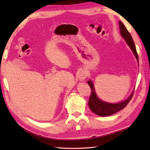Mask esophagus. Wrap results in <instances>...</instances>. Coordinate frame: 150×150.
Returning a JSON list of instances; mask_svg holds the SVG:
<instances>
[{
	"label": "esophagus",
	"mask_w": 150,
	"mask_h": 150,
	"mask_svg": "<svg viewBox=\"0 0 150 150\" xmlns=\"http://www.w3.org/2000/svg\"><path fill=\"white\" fill-rule=\"evenodd\" d=\"M87 77V72L86 71H81L80 73H79L78 77L79 80L81 81H84Z\"/></svg>",
	"instance_id": "34e87169"
}]
</instances>
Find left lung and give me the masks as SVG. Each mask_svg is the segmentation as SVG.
I'll return each mask as SVG.
<instances>
[{
  "mask_svg": "<svg viewBox=\"0 0 150 150\" xmlns=\"http://www.w3.org/2000/svg\"><path fill=\"white\" fill-rule=\"evenodd\" d=\"M119 28L121 36H122L123 39L125 40L126 42L129 46L130 49L132 50L139 63L138 54L137 53L135 45L133 40L131 34H130L129 33V31L127 30L126 28L121 21H119ZM87 82L89 86H90V87L91 88V93L88 102L89 107H90L91 111H93V113L100 117L110 116L111 115L118 112V111L122 110L123 108H125L127 106V104L129 103V102L132 99V98L133 97V93H134V90H133L132 94L130 95V96L127 98V99L120 102V103L116 104L106 103V102L101 100L100 98L97 97L96 93H95L94 85L92 81L89 80Z\"/></svg>",
  "mask_w": 150,
  "mask_h": 150,
  "instance_id": "1",
  "label": "left lung"
}]
</instances>
